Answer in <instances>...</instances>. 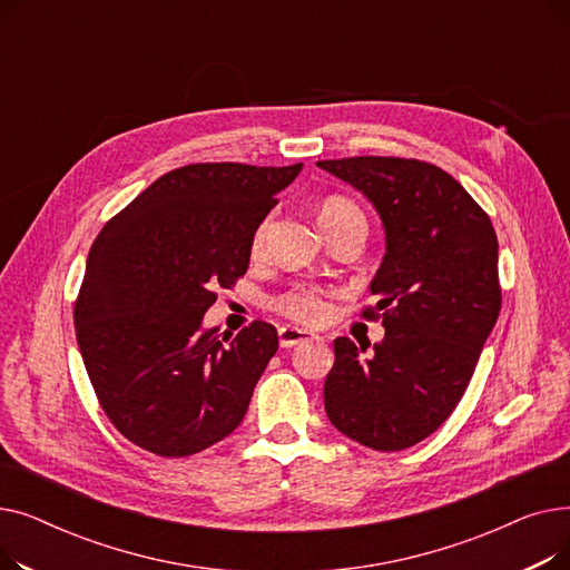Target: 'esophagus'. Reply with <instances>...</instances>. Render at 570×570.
I'll use <instances>...</instances> for the list:
<instances>
[{"label":"esophagus","instance_id":"1","mask_svg":"<svg viewBox=\"0 0 570 570\" xmlns=\"http://www.w3.org/2000/svg\"><path fill=\"white\" fill-rule=\"evenodd\" d=\"M312 340H316V335L309 333V331H303V327H293V325L279 327V344L284 348L297 346V344H303V342H312Z\"/></svg>","mask_w":570,"mask_h":570}]
</instances>
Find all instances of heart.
<instances>
[{
    "label": "heart",
    "instance_id": "heart-1",
    "mask_svg": "<svg viewBox=\"0 0 570 570\" xmlns=\"http://www.w3.org/2000/svg\"><path fill=\"white\" fill-rule=\"evenodd\" d=\"M355 217L365 219L361 207L344 196H327L318 205V224L323 230L333 228L346 219H355ZM267 228H269V219H263L256 226V230L252 235V252L254 254H258L263 249ZM273 305L284 316H288L293 321H301V323H323L333 312L327 295L318 286H312V284H301V286L288 288L286 293L275 297Z\"/></svg>",
    "mask_w": 570,
    "mask_h": 570
}]
</instances>
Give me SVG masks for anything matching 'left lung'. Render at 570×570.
<instances>
[{
  "mask_svg": "<svg viewBox=\"0 0 570 570\" xmlns=\"http://www.w3.org/2000/svg\"><path fill=\"white\" fill-rule=\"evenodd\" d=\"M363 191L383 222L385 256L370 284L385 337L335 340L323 402L348 439L393 453L436 432L462 400L499 318V243L485 209L453 175L402 157L316 161Z\"/></svg>",
  "mask_w": 570,
  "mask_h": 570,
  "instance_id": "1",
  "label": "left lung"
}]
</instances>
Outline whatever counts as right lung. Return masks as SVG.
Instances as JSON below:
<instances>
[{"label": "right lung", "instance_id": "obj_1", "mask_svg": "<svg viewBox=\"0 0 570 570\" xmlns=\"http://www.w3.org/2000/svg\"><path fill=\"white\" fill-rule=\"evenodd\" d=\"M303 164H189L161 175L97 235L73 307L76 340L117 432L187 458L228 436L279 348L254 321L203 331L217 291L247 273L252 235Z\"/></svg>", "mask_w": 570, "mask_h": 570}]
</instances>
